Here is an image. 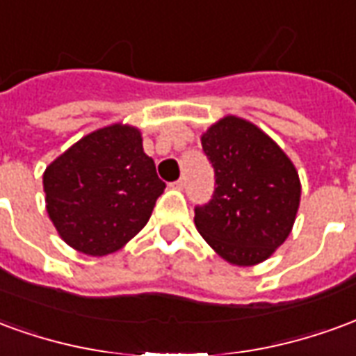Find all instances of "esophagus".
I'll use <instances>...</instances> for the list:
<instances>
[{
    "instance_id": "34e87169",
    "label": "esophagus",
    "mask_w": 356,
    "mask_h": 356,
    "mask_svg": "<svg viewBox=\"0 0 356 356\" xmlns=\"http://www.w3.org/2000/svg\"><path fill=\"white\" fill-rule=\"evenodd\" d=\"M171 186H173V188H177V191H183V188H185V179L181 177L179 181H175V183H171Z\"/></svg>"
}]
</instances>
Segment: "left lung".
<instances>
[{
	"mask_svg": "<svg viewBox=\"0 0 356 356\" xmlns=\"http://www.w3.org/2000/svg\"><path fill=\"white\" fill-rule=\"evenodd\" d=\"M216 171L208 204L194 208L202 238L225 261L252 267L290 236L301 183L288 156L267 133L244 118L225 116L202 135Z\"/></svg>",
	"mask_w": 356,
	"mask_h": 356,
	"instance_id": "obj_1",
	"label": "left lung"
}]
</instances>
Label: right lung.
<instances>
[{
	"label": "right lung",
	"instance_id": "add662e5",
	"mask_svg": "<svg viewBox=\"0 0 356 356\" xmlns=\"http://www.w3.org/2000/svg\"><path fill=\"white\" fill-rule=\"evenodd\" d=\"M163 188L140 131L124 124L86 135L43 173L45 208L58 236L97 257L118 252L148 223Z\"/></svg>",
	"mask_w": 356,
	"mask_h": 356
}]
</instances>
